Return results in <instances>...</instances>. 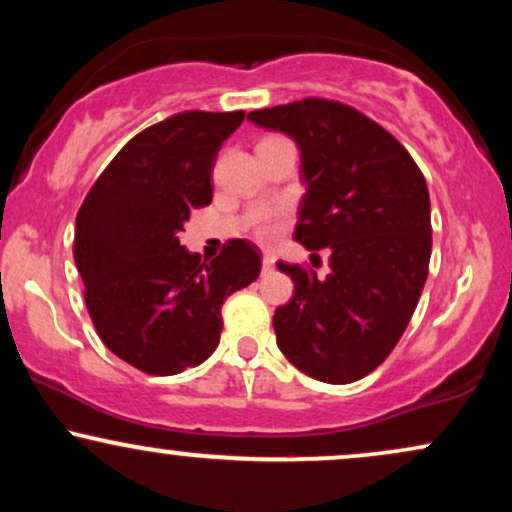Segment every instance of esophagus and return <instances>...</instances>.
Wrapping results in <instances>:
<instances>
[{
	"instance_id": "obj_1",
	"label": "esophagus",
	"mask_w": 512,
	"mask_h": 512,
	"mask_svg": "<svg viewBox=\"0 0 512 512\" xmlns=\"http://www.w3.org/2000/svg\"><path fill=\"white\" fill-rule=\"evenodd\" d=\"M262 269H264V272H269V269H274V257H272V255H264V257H262Z\"/></svg>"
}]
</instances>
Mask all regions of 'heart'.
<instances>
[{
  "label": "heart",
  "instance_id": "1",
  "mask_svg": "<svg viewBox=\"0 0 512 512\" xmlns=\"http://www.w3.org/2000/svg\"><path fill=\"white\" fill-rule=\"evenodd\" d=\"M276 216H279V214L267 216V219H264L260 226H257V238H260L262 243H272V240L276 238V231H279V223H276Z\"/></svg>",
  "mask_w": 512,
  "mask_h": 512
}]
</instances>
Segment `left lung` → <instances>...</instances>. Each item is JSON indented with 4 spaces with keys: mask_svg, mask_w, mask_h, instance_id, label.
<instances>
[{
    "mask_svg": "<svg viewBox=\"0 0 512 512\" xmlns=\"http://www.w3.org/2000/svg\"><path fill=\"white\" fill-rule=\"evenodd\" d=\"M250 122L301 149L305 195L293 238L330 274L279 262L293 296L274 313L276 344L322 383L361 380L407 330L431 260V199L419 166L387 129L351 105L305 98L252 110Z\"/></svg>",
    "mask_w": 512,
    "mask_h": 512,
    "instance_id": "8db88e82",
    "label": "left lung"
}]
</instances>
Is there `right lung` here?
I'll return each instance as SVG.
<instances>
[{"mask_svg": "<svg viewBox=\"0 0 512 512\" xmlns=\"http://www.w3.org/2000/svg\"><path fill=\"white\" fill-rule=\"evenodd\" d=\"M245 113L185 110L146 127L93 182L76 214L74 262L103 344L149 375H175L214 354L221 305L260 276L250 240L211 262L182 248L190 211L211 204V170Z\"/></svg>", "mask_w": 512, "mask_h": 512, "instance_id": "obj_1", "label": "right lung"}]
</instances>
